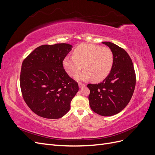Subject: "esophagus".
Returning a JSON list of instances; mask_svg holds the SVG:
<instances>
[{"instance_id":"esophagus-1","label":"esophagus","mask_w":155,"mask_h":155,"mask_svg":"<svg viewBox=\"0 0 155 155\" xmlns=\"http://www.w3.org/2000/svg\"><path fill=\"white\" fill-rule=\"evenodd\" d=\"M78 84H79V88H83V87H85V84H84V83H79Z\"/></svg>"}]
</instances>
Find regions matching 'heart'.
Returning a JSON list of instances; mask_svg holds the SVG:
<instances>
[{
    "instance_id": "1",
    "label": "heart",
    "mask_w": 155,
    "mask_h": 155,
    "mask_svg": "<svg viewBox=\"0 0 155 155\" xmlns=\"http://www.w3.org/2000/svg\"><path fill=\"white\" fill-rule=\"evenodd\" d=\"M113 61V54L110 48L84 44L74 50L72 57H65L63 64L66 72L72 77L76 76L83 67V71L76 78L79 80L92 78L93 81H100L109 75Z\"/></svg>"
}]
</instances>
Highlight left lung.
<instances>
[{
  "label": "left lung",
  "instance_id": "1",
  "mask_svg": "<svg viewBox=\"0 0 155 155\" xmlns=\"http://www.w3.org/2000/svg\"><path fill=\"white\" fill-rule=\"evenodd\" d=\"M113 54L110 74L102 82L88 84L91 109L97 114L110 116L119 113L127 105L136 85V74L130 56L122 48L110 42H102Z\"/></svg>",
  "mask_w": 155,
  "mask_h": 155
}]
</instances>
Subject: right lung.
Segmentation results:
<instances>
[{"instance_id":"add662e5","label":"right lung","mask_w":155,"mask_h":155,"mask_svg":"<svg viewBox=\"0 0 155 155\" xmlns=\"http://www.w3.org/2000/svg\"><path fill=\"white\" fill-rule=\"evenodd\" d=\"M72 48L66 43L41 45L23 61L20 75L22 95L37 115L58 119L69 111L70 102L79 91L78 83L63 65Z\"/></svg>"}]
</instances>
